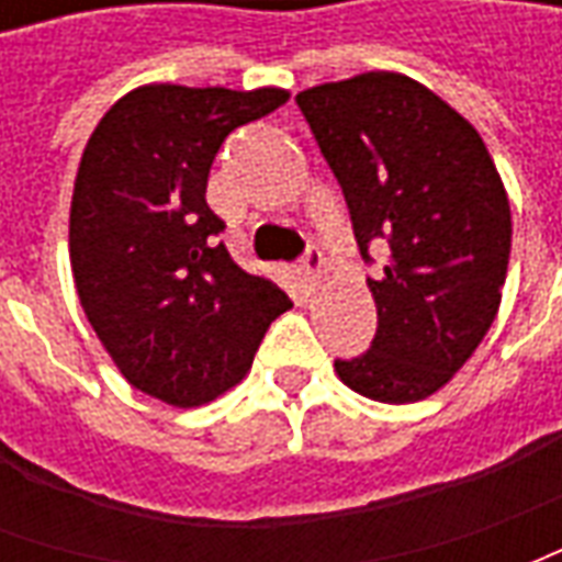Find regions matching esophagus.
I'll return each mask as SVG.
<instances>
[{"mask_svg":"<svg viewBox=\"0 0 562 562\" xmlns=\"http://www.w3.org/2000/svg\"><path fill=\"white\" fill-rule=\"evenodd\" d=\"M294 277H297V282H301V289H304L306 294L316 292L318 280H322V256H318L316 249L306 252L304 261L294 268Z\"/></svg>","mask_w":562,"mask_h":562,"instance_id":"1","label":"esophagus"}]
</instances>
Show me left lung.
Returning a JSON list of instances; mask_svg holds the SVG:
<instances>
[{"label":"left lung","instance_id":"left-lung-1","mask_svg":"<svg viewBox=\"0 0 562 562\" xmlns=\"http://www.w3.org/2000/svg\"><path fill=\"white\" fill-rule=\"evenodd\" d=\"M294 102L340 180L361 256L373 240L391 249L382 277L367 280L373 346L334 370L370 401H424L470 361L503 301V177L470 120L401 71L318 83Z\"/></svg>","mask_w":562,"mask_h":562}]
</instances>
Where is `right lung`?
<instances>
[{
	"mask_svg": "<svg viewBox=\"0 0 562 562\" xmlns=\"http://www.w3.org/2000/svg\"><path fill=\"white\" fill-rule=\"evenodd\" d=\"M285 102L282 87L144 83L111 104L80 156L68 213L80 306L128 385L177 409L234 389L292 306L234 265L207 207L222 140Z\"/></svg>",
	"mask_w": 562,
	"mask_h": 562,
	"instance_id": "add662e5",
	"label": "right lung"
}]
</instances>
